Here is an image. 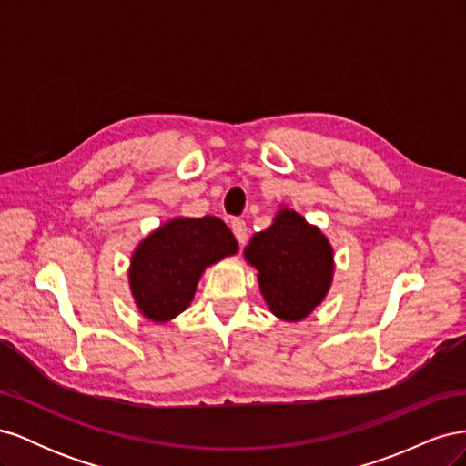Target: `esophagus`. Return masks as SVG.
Here are the masks:
<instances>
[{
    "mask_svg": "<svg viewBox=\"0 0 466 466\" xmlns=\"http://www.w3.org/2000/svg\"><path fill=\"white\" fill-rule=\"evenodd\" d=\"M231 229H233V235L238 241V245H245L247 238H248V229H247V223L243 219H233L231 221Z\"/></svg>",
    "mask_w": 466,
    "mask_h": 466,
    "instance_id": "esophagus-1",
    "label": "esophagus"
}]
</instances>
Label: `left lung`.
I'll use <instances>...</instances> for the list:
<instances>
[{
  "mask_svg": "<svg viewBox=\"0 0 466 466\" xmlns=\"http://www.w3.org/2000/svg\"><path fill=\"white\" fill-rule=\"evenodd\" d=\"M255 268L270 311L299 322L327 298L334 279V248L319 225L281 204L268 229L255 233L243 250Z\"/></svg>",
  "mask_w": 466,
  "mask_h": 466,
  "instance_id": "left-lung-1",
  "label": "left lung"
}]
</instances>
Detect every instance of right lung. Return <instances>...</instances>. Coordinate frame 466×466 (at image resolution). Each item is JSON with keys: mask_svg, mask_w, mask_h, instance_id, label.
<instances>
[{"mask_svg": "<svg viewBox=\"0 0 466 466\" xmlns=\"http://www.w3.org/2000/svg\"><path fill=\"white\" fill-rule=\"evenodd\" d=\"M238 245L216 216L167 219L132 252L128 284L137 311L168 322L190 307L206 268L233 257Z\"/></svg>", "mask_w": 466, "mask_h": 466, "instance_id": "right-lung-1", "label": "right lung"}]
</instances>
